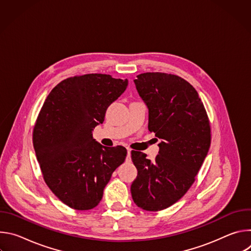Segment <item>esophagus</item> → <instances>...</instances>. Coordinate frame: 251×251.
<instances>
[{
	"label": "esophagus",
	"mask_w": 251,
	"mask_h": 251,
	"mask_svg": "<svg viewBox=\"0 0 251 251\" xmlns=\"http://www.w3.org/2000/svg\"><path fill=\"white\" fill-rule=\"evenodd\" d=\"M126 162H131V149H127V158H126Z\"/></svg>",
	"instance_id": "34e87169"
}]
</instances>
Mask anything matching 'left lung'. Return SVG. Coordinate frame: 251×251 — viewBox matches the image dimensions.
Here are the masks:
<instances>
[{
  "mask_svg": "<svg viewBox=\"0 0 251 251\" xmlns=\"http://www.w3.org/2000/svg\"><path fill=\"white\" fill-rule=\"evenodd\" d=\"M134 82L148 107V129L161 143L154 161L131 152L138 171L131 194L139 207L158 211L176 202L194 184L210 146V126L197 90L182 77L146 73Z\"/></svg>",
  "mask_w": 251,
  "mask_h": 251,
  "instance_id": "8db88e82",
  "label": "left lung"
}]
</instances>
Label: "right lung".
Instances as JSON below:
<instances>
[{"mask_svg":"<svg viewBox=\"0 0 251 251\" xmlns=\"http://www.w3.org/2000/svg\"><path fill=\"white\" fill-rule=\"evenodd\" d=\"M127 85V79L109 75L69 77L50 91L42 107L32 134L35 156L46 184L71 208L95 207L126 159L123 146L104 147L92 131Z\"/></svg>","mask_w":251,"mask_h":251,"instance_id":"right-lung-1","label":"right lung"}]
</instances>
